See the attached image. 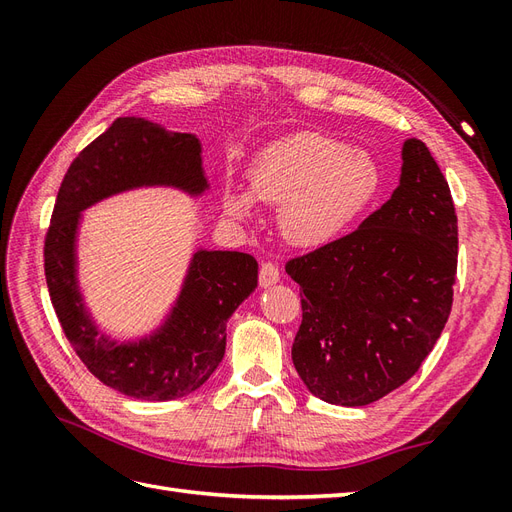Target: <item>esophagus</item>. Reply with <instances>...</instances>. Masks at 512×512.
Instances as JSON below:
<instances>
[{"label": "esophagus", "mask_w": 512, "mask_h": 512, "mask_svg": "<svg viewBox=\"0 0 512 512\" xmlns=\"http://www.w3.org/2000/svg\"><path fill=\"white\" fill-rule=\"evenodd\" d=\"M258 282H260L262 288H269V286L277 284V282H280V269H277L273 262H265V265L260 267Z\"/></svg>", "instance_id": "esophagus-1"}]
</instances>
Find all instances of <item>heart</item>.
Segmentation results:
<instances>
[{
	"label": "heart",
	"mask_w": 512,
	"mask_h": 512,
	"mask_svg": "<svg viewBox=\"0 0 512 512\" xmlns=\"http://www.w3.org/2000/svg\"><path fill=\"white\" fill-rule=\"evenodd\" d=\"M382 190L371 153L320 132H294L260 149L250 166V194L228 192L226 211L247 220L260 203L280 207L284 237L303 247L327 245L359 222Z\"/></svg>",
	"instance_id": "obj_1"
}]
</instances>
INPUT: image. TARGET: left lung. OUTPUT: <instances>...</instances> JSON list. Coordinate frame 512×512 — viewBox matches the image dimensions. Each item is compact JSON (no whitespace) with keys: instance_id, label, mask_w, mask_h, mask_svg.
Masks as SVG:
<instances>
[{"instance_id":"obj_1","label":"left lung","mask_w":512,"mask_h":512,"mask_svg":"<svg viewBox=\"0 0 512 512\" xmlns=\"http://www.w3.org/2000/svg\"><path fill=\"white\" fill-rule=\"evenodd\" d=\"M399 185L350 235L286 262L303 290L292 363L309 393L367 406L408 382L451 314L457 215L427 145L408 138Z\"/></svg>"}]
</instances>
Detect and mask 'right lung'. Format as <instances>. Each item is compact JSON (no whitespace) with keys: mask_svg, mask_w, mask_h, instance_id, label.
<instances>
[{"mask_svg":"<svg viewBox=\"0 0 512 512\" xmlns=\"http://www.w3.org/2000/svg\"><path fill=\"white\" fill-rule=\"evenodd\" d=\"M194 134L119 117L70 164L44 239V275L55 314L85 367L111 389L168 401L203 386L224 359L226 322L258 286V262L243 252L198 250L164 324L136 342L98 335L76 280L81 213L100 200L149 185L200 196L209 190Z\"/></svg>","mask_w":512,"mask_h":512,"instance_id":"add662e5","label":"right lung"}]
</instances>
